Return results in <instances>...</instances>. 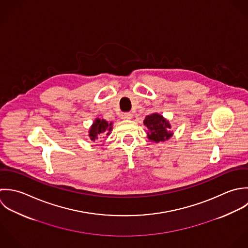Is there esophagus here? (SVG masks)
<instances>
[{"instance_id":"1","label":"esophagus","mask_w":248,"mask_h":248,"mask_svg":"<svg viewBox=\"0 0 248 248\" xmlns=\"http://www.w3.org/2000/svg\"><path fill=\"white\" fill-rule=\"evenodd\" d=\"M123 118H124V120L129 121V120H131V119H132V114H131V113H129V112H126V113H124V114L123 115Z\"/></svg>"}]
</instances>
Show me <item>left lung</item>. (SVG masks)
Returning <instances> with one entry per match:
<instances>
[{"mask_svg":"<svg viewBox=\"0 0 248 248\" xmlns=\"http://www.w3.org/2000/svg\"><path fill=\"white\" fill-rule=\"evenodd\" d=\"M144 124L148 127V138L150 141L159 143L169 140L172 136L170 129V124L162 115L158 113H153L146 117Z\"/></svg>","mask_w":248,"mask_h":248,"instance_id":"1","label":"left lung"}]
</instances>
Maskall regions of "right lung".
I'll return each mask as SVG.
<instances>
[{
  "instance_id": "1",
  "label": "right lung",
  "mask_w": 248,
  "mask_h": 248,
  "mask_svg": "<svg viewBox=\"0 0 248 248\" xmlns=\"http://www.w3.org/2000/svg\"><path fill=\"white\" fill-rule=\"evenodd\" d=\"M112 130V123L108 124L104 119L97 118L89 130V137L91 141H96L104 134L109 135Z\"/></svg>"
}]
</instances>
